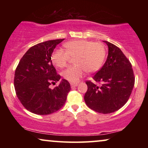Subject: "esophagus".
Segmentation results:
<instances>
[{"label": "esophagus", "instance_id": "obj_1", "mask_svg": "<svg viewBox=\"0 0 148 148\" xmlns=\"http://www.w3.org/2000/svg\"><path fill=\"white\" fill-rule=\"evenodd\" d=\"M78 86V84H74V83H71V88H75V87L77 86Z\"/></svg>", "mask_w": 148, "mask_h": 148}]
</instances>
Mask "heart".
I'll return each mask as SVG.
<instances>
[{
  "label": "heart",
  "mask_w": 148,
  "mask_h": 148,
  "mask_svg": "<svg viewBox=\"0 0 148 148\" xmlns=\"http://www.w3.org/2000/svg\"><path fill=\"white\" fill-rule=\"evenodd\" d=\"M64 47L65 50L58 49L52 54V62L57 67L63 68L67 65L71 57H75V65L69 66L62 73L64 79L74 84L82 77L85 71H97L106 56L104 46L100 42L76 40L66 42Z\"/></svg>",
  "instance_id": "heart-1"
}]
</instances>
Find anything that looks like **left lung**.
I'll use <instances>...</instances> for the list:
<instances>
[{"mask_svg": "<svg viewBox=\"0 0 148 148\" xmlns=\"http://www.w3.org/2000/svg\"><path fill=\"white\" fill-rule=\"evenodd\" d=\"M104 42L108 47V57L93 77L94 82H86L88 90L84 100L92 110L109 114L119 110L128 101L134 87L135 76L130 61L120 48Z\"/></svg>", "mask_w": 148, "mask_h": 148, "instance_id": "1", "label": "left lung"}]
</instances>
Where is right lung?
<instances>
[{
  "mask_svg": "<svg viewBox=\"0 0 148 148\" xmlns=\"http://www.w3.org/2000/svg\"><path fill=\"white\" fill-rule=\"evenodd\" d=\"M64 40H48L32 46L16 68V94L22 105L34 114H52L61 108L66 102L71 90L67 80L62 79L54 89L49 87L60 79L52 63L51 56L56 46Z\"/></svg>",
  "mask_w": 148,
  "mask_h": 148,
  "instance_id": "add662e5",
  "label": "right lung"
}]
</instances>
